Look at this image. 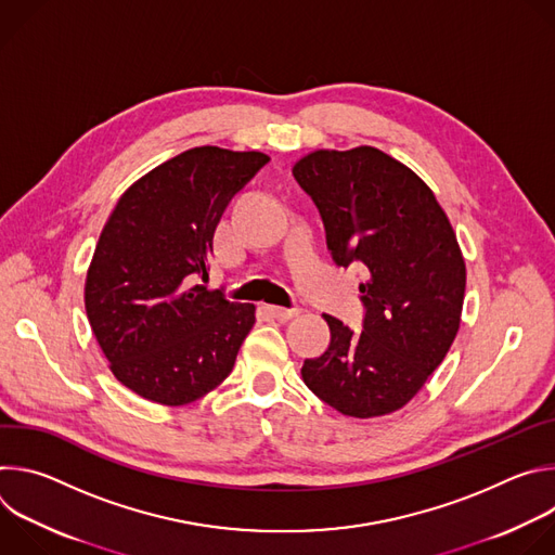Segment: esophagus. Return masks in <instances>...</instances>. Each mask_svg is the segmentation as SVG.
Wrapping results in <instances>:
<instances>
[{
	"mask_svg": "<svg viewBox=\"0 0 555 555\" xmlns=\"http://www.w3.org/2000/svg\"><path fill=\"white\" fill-rule=\"evenodd\" d=\"M268 313L276 321H289L298 313V309L294 307H279V305H268Z\"/></svg>",
	"mask_w": 555,
	"mask_h": 555,
	"instance_id": "obj_1",
	"label": "esophagus"
}]
</instances>
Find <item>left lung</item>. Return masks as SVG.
<instances>
[{
	"instance_id": "obj_1",
	"label": "left lung",
	"mask_w": 555,
	"mask_h": 555,
	"mask_svg": "<svg viewBox=\"0 0 555 555\" xmlns=\"http://www.w3.org/2000/svg\"><path fill=\"white\" fill-rule=\"evenodd\" d=\"M292 173L321 210L334 261L366 272L362 334L323 313L332 340L305 360L302 382L347 417L400 411L461 325L465 261L450 219L415 171L375 146L311 151Z\"/></svg>"
}]
</instances>
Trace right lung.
I'll list each match as a JSON object with an SVG mask.
<instances>
[{
    "instance_id": "add662e5",
    "label": "right lung",
    "mask_w": 555,
    "mask_h": 555,
    "mask_svg": "<svg viewBox=\"0 0 555 555\" xmlns=\"http://www.w3.org/2000/svg\"><path fill=\"white\" fill-rule=\"evenodd\" d=\"M270 157L195 146L133 182L112 210L88 270L86 311L120 384L184 406L219 386L255 325V305L197 285L217 223Z\"/></svg>"
}]
</instances>
